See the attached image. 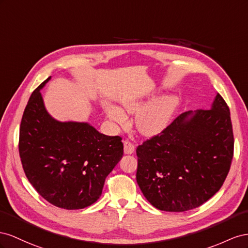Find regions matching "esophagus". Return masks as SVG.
Returning a JSON list of instances; mask_svg holds the SVG:
<instances>
[{"label": "esophagus", "mask_w": 248, "mask_h": 248, "mask_svg": "<svg viewBox=\"0 0 248 248\" xmlns=\"http://www.w3.org/2000/svg\"><path fill=\"white\" fill-rule=\"evenodd\" d=\"M135 151V145H134L131 141L129 140H124V152L126 155H131Z\"/></svg>", "instance_id": "34e87169"}]
</instances>
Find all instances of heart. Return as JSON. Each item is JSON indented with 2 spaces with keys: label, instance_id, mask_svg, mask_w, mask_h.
<instances>
[{
  "label": "heart",
  "instance_id": "b5f03b06",
  "mask_svg": "<svg viewBox=\"0 0 248 248\" xmlns=\"http://www.w3.org/2000/svg\"><path fill=\"white\" fill-rule=\"evenodd\" d=\"M141 98L126 100L122 103L126 113H136L135 125L141 135L146 137L155 136L163 132L170 123L173 112L178 106V98L174 95L161 96L146 104ZM105 111L108 117L117 124L125 123L126 116L120 109L113 106H106Z\"/></svg>",
  "mask_w": 248,
  "mask_h": 248
}]
</instances>
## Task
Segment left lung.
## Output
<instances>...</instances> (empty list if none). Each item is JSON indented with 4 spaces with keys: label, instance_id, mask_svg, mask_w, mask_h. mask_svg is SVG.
Returning <instances> with one entry per match:
<instances>
[{
    "label": "left lung",
    "instance_id": "1",
    "mask_svg": "<svg viewBox=\"0 0 248 248\" xmlns=\"http://www.w3.org/2000/svg\"><path fill=\"white\" fill-rule=\"evenodd\" d=\"M136 154L138 186L155 208L185 212L202 206L231 168L234 135L228 105L217 93L211 109L182 113Z\"/></svg>",
    "mask_w": 248,
    "mask_h": 248
}]
</instances>
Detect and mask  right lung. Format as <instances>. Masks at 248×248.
Listing matches in <instances>:
<instances>
[{
    "label": "right lung",
    "instance_id": "1",
    "mask_svg": "<svg viewBox=\"0 0 248 248\" xmlns=\"http://www.w3.org/2000/svg\"><path fill=\"white\" fill-rule=\"evenodd\" d=\"M33 91L19 128L18 151L27 179L46 201L66 210L89 207L123 158L119 136H107L87 123L58 122L48 114L40 89Z\"/></svg>",
    "mask_w": 248,
    "mask_h": 248
}]
</instances>
